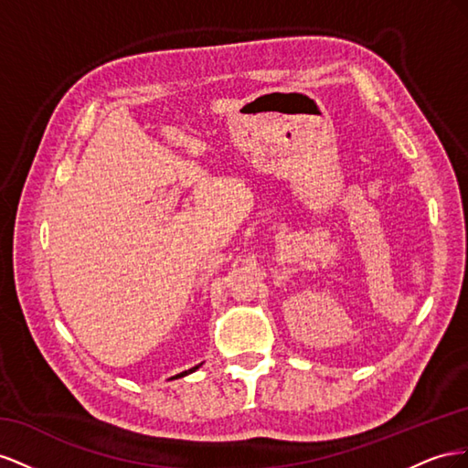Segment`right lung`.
<instances>
[{
    "instance_id": "add662e5",
    "label": "right lung",
    "mask_w": 468,
    "mask_h": 468,
    "mask_svg": "<svg viewBox=\"0 0 468 468\" xmlns=\"http://www.w3.org/2000/svg\"><path fill=\"white\" fill-rule=\"evenodd\" d=\"M199 367H202V365H197V367H194V368H190V370H184V372H180V375H176V377H172V378H182V377H186V375H190V372L197 370Z\"/></svg>"
}]
</instances>
